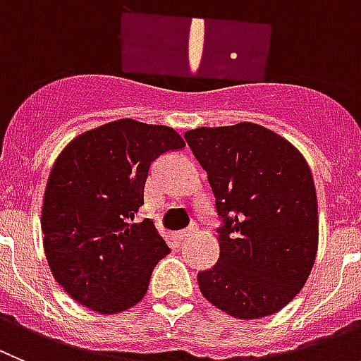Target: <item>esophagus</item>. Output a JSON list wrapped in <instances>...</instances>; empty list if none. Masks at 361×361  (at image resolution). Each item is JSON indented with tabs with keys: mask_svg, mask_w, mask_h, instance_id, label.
<instances>
[{
	"mask_svg": "<svg viewBox=\"0 0 361 361\" xmlns=\"http://www.w3.org/2000/svg\"><path fill=\"white\" fill-rule=\"evenodd\" d=\"M192 232H194V226L192 228H187V230H181V232H178V237H180V239H187V237L190 235Z\"/></svg>",
	"mask_w": 361,
	"mask_h": 361,
	"instance_id": "1",
	"label": "esophagus"
}]
</instances>
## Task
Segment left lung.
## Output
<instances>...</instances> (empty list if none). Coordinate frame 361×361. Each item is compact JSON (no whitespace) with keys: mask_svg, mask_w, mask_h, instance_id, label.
Returning a JSON list of instances; mask_svg holds the SVG:
<instances>
[{"mask_svg":"<svg viewBox=\"0 0 361 361\" xmlns=\"http://www.w3.org/2000/svg\"><path fill=\"white\" fill-rule=\"evenodd\" d=\"M209 174L219 226V259L197 274L203 297L239 320L290 304L318 250L317 190L293 144L253 122L185 133Z\"/></svg>","mask_w":361,"mask_h":361,"instance_id":"left-lung-1","label":"left lung"}]
</instances>
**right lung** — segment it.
Wrapping results in <instances>:
<instances>
[{
    "label": "right lung",
    "instance_id": "1",
    "mask_svg": "<svg viewBox=\"0 0 361 361\" xmlns=\"http://www.w3.org/2000/svg\"><path fill=\"white\" fill-rule=\"evenodd\" d=\"M185 147L167 126L120 118L80 133L54 161L41 210L44 255L57 284L100 314L144 298L171 248L151 219L135 223L149 167Z\"/></svg>",
    "mask_w": 361,
    "mask_h": 361
}]
</instances>
